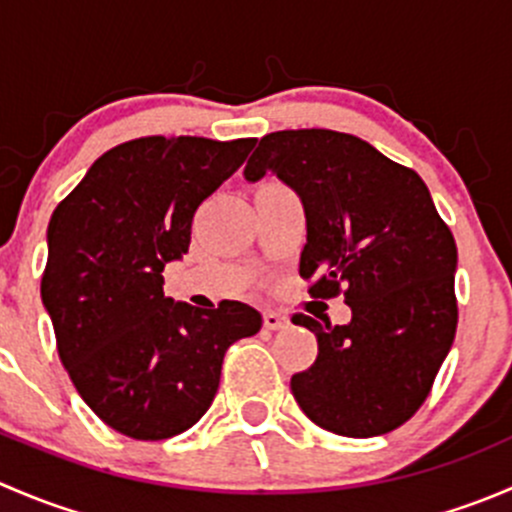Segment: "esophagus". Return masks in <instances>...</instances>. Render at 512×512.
Wrapping results in <instances>:
<instances>
[{
	"instance_id": "1",
	"label": "esophagus",
	"mask_w": 512,
	"mask_h": 512,
	"mask_svg": "<svg viewBox=\"0 0 512 512\" xmlns=\"http://www.w3.org/2000/svg\"><path fill=\"white\" fill-rule=\"evenodd\" d=\"M262 322H265V329H272V332H275V329H285L289 324V319L285 317V314L275 312V309H267V312L262 314Z\"/></svg>"
}]
</instances>
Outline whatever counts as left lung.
<instances>
[{
  "label": "left lung",
  "mask_w": 512,
  "mask_h": 512,
  "mask_svg": "<svg viewBox=\"0 0 512 512\" xmlns=\"http://www.w3.org/2000/svg\"><path fill=\"white\" fill-rule=\"evenodd\" d=\"M265 173L304 205L309 294H344L352 307L337 327L292 317L319 344L314 364L292 376L294 399L339 436L394 431L421 409L456 337V240L418 173L349 133H270L245 165L252 183Z\"/></svg>",
  "instance_id": "8db88e82"
}]
</instances>
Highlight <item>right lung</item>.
I'll return each mask as SVG.
<instances>
[{
	"instance_id": "add662e5",
	"label": "right lung",
	"mask_w": 512,
	"mask_h": 512,
	"mask_svg": "<svg viewBox=\"0 0 512 512\" xmlns=\"http://www.w3.org/2000/svg\"><path fill=\"white\" fill-rule=\"evenodd\" d=\"M255 138L146 136L103 153L49 220L41 302L76 391L113 431L163 441L200 421L223 356L262 314L223 299L173 302L163 270L190 247L193 215Z\"/></svg>"
}]
</instances>
